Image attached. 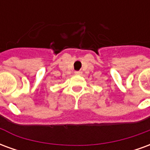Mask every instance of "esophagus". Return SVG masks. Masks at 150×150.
<instances>
[{"label":"esophagus","mask_w":150,"mask_h":150,"mask_svg":"<svg viewBox=\"0 0 150 150\" xmlns=\"http://www.w3.org/2000/svg\"><path fill=\"white\" fill-rule=\"evenodd\" d=\"M75 74L76 75H82V71H75Z\"/></svg>","instance_id":"esophagus-1"}]
</instances>
